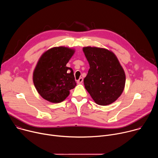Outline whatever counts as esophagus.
<instances>
[{"label": "esophagus", "instance_id": "1", "mask_svg": "<svg viewBox=\"0 0 158 158\" xmlns=\"http://www.w3.org/2000/svg\"><path fill=\"white\" fill-rule=\"evenodd\" d=\"M83 81V78L82 77H80L77 81V84H81Z\"/></svg>", "mask_w": 158, "mask_h": 158}]
</instances>
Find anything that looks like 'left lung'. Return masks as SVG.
I'll return each mask as SVG.
<instances>
[{
    "label": "left lung",
    "mask_w": 158,
    "mask_h": 158,
    "mask_svg": "<svg viewBox=\"0 0 158 158\" xmlns=\"http://www.w3.org/2000/svg\"><path fill=\"white\" fill-rule=\"evenodd\" d=\"M82 50L90 66L84 79L85 89L99 105L114 102L121 95L126 82L125 73L118 58L103 48L85 47Z\"/></svg>",
    "instance_id": "8db88e82"
}]
</instances>
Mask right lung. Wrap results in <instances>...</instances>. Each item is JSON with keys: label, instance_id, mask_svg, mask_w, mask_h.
<instances>
[{"label": "right lung", "instance_id": "1", "mask_svg": "<svg viewBox=\"0 0 158 158\" xmlns=\"http://www.w3.org/2000/svg\"><path fill=\"white\" fill-rule=\"evenodd\" d=\"M74 50L53 48L39 59L33 73V82L39 94L51 102L63 101L76 85L73 70L66 66Z\"/></svg>", "mask_w": 158, "mask_h": 158}]
</instances>
